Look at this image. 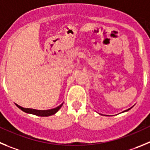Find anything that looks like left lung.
<instances>
[{
	"mask_svg": "<svg viewBox=\"0 0 150 150\" xmlns=\"http://www.w3.org/2000/svg\"><path fill=\"white\" fill-rule=\"evenodd\" d=\"M131 108H132V107H131ZM131 108H129V109H128V110H125V111H124V112H127V111H128V110H130V109H131Z\"/></svg>",
	"mask_w": 150,
	"mask_h": 150,
	"instance_id": "1",
	"label": "left lung"
}]
</instances>
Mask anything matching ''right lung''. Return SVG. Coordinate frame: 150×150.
Here are the masks:
<instances>
[{
    "label": "right lung",
    "instance_id": "1",
    "mask_svg": "<svg viewBox=\"0 0 150 150\" xmlns=\"http://www.w3.org/2000/svg\"><path fill=\"white\" fill-rule=\"evenodd\" d=\"M63 103H61L60 106L58 107H55L54 109H51V110H35V109H29V108H24V107H22L19 105L16 104L17 107H18L19 109L22 110V111L25 112L26 113H29V114H33V115H35L38 116H41V117H45V116H50L52 115L55 114L58 110L61 109V107H62Z\"/></svg>",
    "mask_w": 150,
    "mask_h": 150
}]
</instances>
